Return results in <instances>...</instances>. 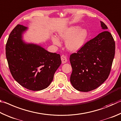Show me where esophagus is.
<instances>
[{"label":"esophagus","mask_w":121,"mask_h":121,"mask_svg":"<svg viewBox=\"0 0 121 121\" xmlns=\"http://www.w3.org/2000/svg\"><path fill=\"white\" fill-rule=\"evenodd\" d=\"M61 60H62V64H64V63H66L67 62V58L64 55H62L61 56Z\"/></svg>","instance_id":"esophagus-1"}]
</instances>
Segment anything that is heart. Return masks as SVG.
I'll return each mask as SVG.
<instances>
[{
	"label": "heart",
	"mask_w": 121,
	"mask_h": 121,
	"mask_svg": "<svg viewBox=\"0 0 121 121\" xmlns=\"http://www.w3.org/2000/svg\"><path fill=\"white\" fill-rule=\"evenodd\" d=\"M60 39L65 41L67 49L71 52H76L83 47L88 37V32L85 29H81L79 25H74L58 31ZM53 43L56 46L60 45L59 38L55 36L52 37Z\"/></svg>",
	"instance_id": "obj_1"
}]
</instances>
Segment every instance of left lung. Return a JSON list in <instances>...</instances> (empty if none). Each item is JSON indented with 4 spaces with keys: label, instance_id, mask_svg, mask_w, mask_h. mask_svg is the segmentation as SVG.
Here are the masks:
<instances>
[{
    "label": "left lung",
    "instance_id": "left-lung-1",
    "mask_svg": "<svg viewBox=\"0 0 121 121\" xmlns=\"http://www.w3.org/2000/svg\"><path fill=\"white\" fill-rule=\"evenodd\" d=\"M100 23L102 29H108L104 23ZM115 50L113 38L105 30L71 55L70 81L73 87L80 91L88 92L102 84L109 75Z\"/></svg>",
    "mask_w": 121,
    "mask_h": 121
}]
</instances>
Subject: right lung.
Masks as SVG:
<instances>
[{
	"label": "right lung",
	"mask_w": 121,
	"mask_h": 121,
	"mask_svg": "<svg viewBox=\"0 0 121 121\" xmlns=\"http://www.w3.org/2000/svg\"><path fill=\"white\" fill-rule=\"evenodd\" d=\"M27 27L18 24L13 30L6 45V56L13 77L27 89H46L61 64L60 56L41 46L26 43L23 35Z\"/></svg>",
	"instance_id": "obj_1"
}]
</instances>
